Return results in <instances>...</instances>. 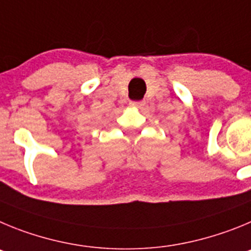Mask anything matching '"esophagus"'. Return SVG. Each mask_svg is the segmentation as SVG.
<instances>
[{
	"label": "esophagus",
	"mask_w": 251,
	"mask_h": 251,
	"mask_svg": "<svg viewBox=\"0 0 251 251\" xmlns=\"http://www.w3.org/2000/svg\"><path fill=\"white\" fill-rule=\"evenodd\" d=\"M131 106H135V107H141V106L145 105V102L144 101H132V102H130Z\"/></svg>",
	"instance_id": "esophagus-1"
}]
</instances>
